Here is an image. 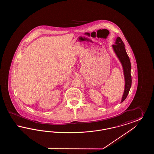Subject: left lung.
Instances as JSON below:
<instances>
[{"mask_svg":"<svg viewBox=\"0 0 154 154\" xmlns=\"http://www.w3.org/2000/svg\"><path fill=\"white\" fill-rule=\"evenodd\" d=\"M112 50L119 59L123 69L124 75L125 88L121 102L122 103L128 95L132 85V76H131V63L129 58L126 53L125 44L121 38L117 37L115 44L112 45Z\"/></svg>","mask_w":154,"mask_h":154,"instance_id":"obj_1","label":"left lung"}]
</instances>
